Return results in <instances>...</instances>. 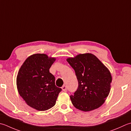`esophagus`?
<instances>
[{
  "mask_svg": "<svg viewBox=\"0 0 131 131\" xmlns=\"http://www.w3.org/2000/svg\"><path fill=\"white\" fill-rule=\"evenodd\" d=\"M61 88H62L63 91H64V92L67 91V89H66V86L65 85H63Z\"/></svg>",
  "mask_w": 131,
  "mask_h": 131,
  "instance_id": "esophagus-1",
  "label": "esophagus"
}]
</instances>
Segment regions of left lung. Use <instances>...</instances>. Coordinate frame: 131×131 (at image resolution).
I'll return each instance as SVG.
<instances>
[{"label": "left lung", "instance_id": "1", "mask_svg": "<svg viewBox=\"0 0 131 131\" xmlns=\"http://www.w3.org/2000/svg\"><path fill=\"white\" fill-rule=\"evenodd\" d=\"M67 61L75 71L78 82L77 89L70 96L73 106L83 111L101 106L111 89L112 77L108 69L90 53L81 54Z\"/></svg>", "mask_w": 131, "mask_h": 131}]
</instances>
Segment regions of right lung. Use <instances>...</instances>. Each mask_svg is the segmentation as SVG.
<instances>
[{
  "label": "right lung",
  "mask_w": 131,
  "mask_h": 131,
  "mask_svg": "<svg viewBox=\"0 0 131 131\" xmlns=\"http://www.w3.org/2000/svg\"><path fill=\"white\" fill-rule=\"evenodd\" d=\"M56 59L45 54H35L28 57L17 76L20 95L32 108L46 111L56 104L62 89L55 85V77L49 72Z\"/></svg>",
  "instance_id": "1"
}]
</instances>
